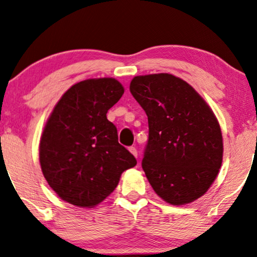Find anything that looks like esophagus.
Here are the masks:
<instances>
[{"label":"esophagus","mask_w":257,"mask_h":257,"mask_svg":"<svg viewBox=\"0 0 257 257\" xmlns=\"http://www.w3.org/2000/svg\"><path fill=\"white\" fill-rule=\"evenodd\" d=\"M129 152H131L135 158H138V151H136L135 147H129Z\"/></svg>","instance_id":"obj_1"}]
</instances>
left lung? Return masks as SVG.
Listing matches in <instances>:
<instances>
[{
  "instance_id": "8db88e82",
  "label": "left lung",
  "mask_w": 257,
  "mask_h": 257,
  "mask_svg": "<svg viewBox=\"0 0 257 257\" xmlns=\"http://www.w3.org/2000/svg\"><path fill=\"white\" fill-rule=\"evenodd\" d=\"M131 92L148 117L142 168L153 190L172 205L203 196L223 159L215 113L185 80L170 73L133 78Z\"/></svg>"
}]
</instances>
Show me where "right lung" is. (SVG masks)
Segmentation results:
<instances>
[{
    "instance_id": "obj_1",
    "label": "right lung",
    "mask_w": 257,
    "mask_h": 257,
    "mask_svg": "<svg viewBox=\"0 0 257 257\" xmlns=\"http://www.w3.org/2000/svg\"><path fill=\"white\" fill-rule=\"evenodd\" d=\"M123 92L113 78L83 80L61 96L47 119L39 147L42 174L72 205H98L115 190L123 172L136 165L106 118Z\"/></svg>"
}]
</instances>
